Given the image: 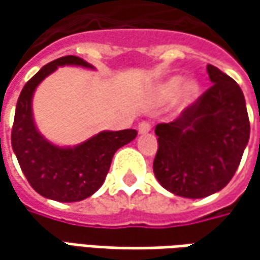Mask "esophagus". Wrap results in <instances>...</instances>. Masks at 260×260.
<instances>
[{
  "label": "esophagus",
  "instance_id": "obj_1",
  "mask_svg": "<svg viewBox=\"0 0 260 260\" xmlns=\"http://www.w3.org/2000/svg\"><path fill=\"white\" fill-rule=\"evenodd\" d=\"M150 128H152V127H150V124H149L147 121H142V123L139 124V133H140V135H147V133L150 132Z\"/></svg>",
  "mask_w": 260,
  "mask_h": 260
}]
</instances>
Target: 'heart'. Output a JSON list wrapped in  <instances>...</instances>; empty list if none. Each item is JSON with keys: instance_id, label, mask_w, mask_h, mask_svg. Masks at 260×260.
<instances>
[{"instance_id": "b5f03b06", "label": "heart", "mask_w": 260, "mask_h": 260, "mask_svg": "<svg viewBox=\"0 0 260 260\" xmlns=\"http://www.w3.org/2000/svg\"><path fill=\"white\" fill-rule=\"evenodd\" d=\"M178 94L182 105H189L194 103L200 94V86L195 81H186L184 84L182 76H172L166 79L165 82L159 84L155 89L156 98L162 103L174 100Z\"/></svg>"}]
</instances>
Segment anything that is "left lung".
<instances>
[{
  "mask_svg": "<svg viewBox=\"0 0 260 260\" xmlns=\"http://www.w3.org/2000/svg\"><path fill=\"white\" fill-rule=\"evenodd\" d=\"M213 85L171 123L156 125L153 172L159 184L185 198L223 189L236 174L250 136L240 86L213 65Z\"/></svg>",
  "mask_w": 260,
  "mask_h": 260,
  "instance_id": "obj_1",
  "label": "left lung"
}]
</instances>
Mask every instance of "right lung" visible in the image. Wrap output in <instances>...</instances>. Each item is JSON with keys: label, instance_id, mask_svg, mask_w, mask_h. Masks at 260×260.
<instances>
[{"label": "right lung", "instance_id": "1", "mask_svg": "<svg viewBox=\"0 0 260 260\" xmlns=\"http://www.w3.org/2000/svg\"><path fill=\"white\" fill-rule=\"evenodd\" d=\"M82 66L92 69L78 56H63L45 65L23 88L15 107L11 146L20 168L36 192L59 203L82 201L100 189L113 156L121 146L135 140L133 128L101 132L74 147H60L39 133L33 118L31 100L36 88L57 66Z\"/></svg>", "mask_w": 260, "mask_h": 260}]
</instances>
